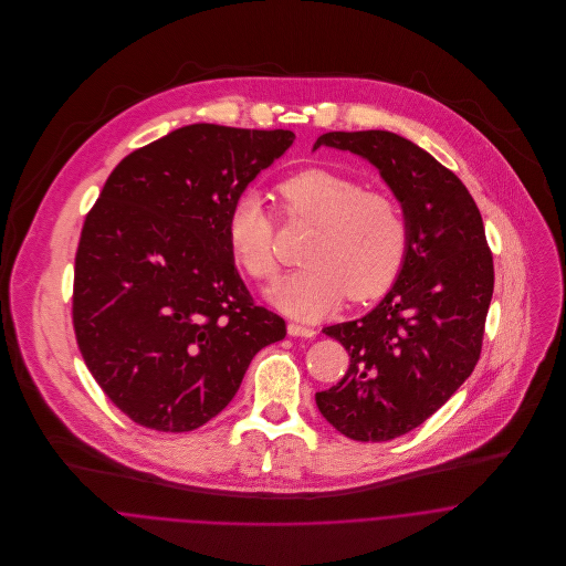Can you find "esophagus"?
Segmentation results:
<instances>
[{
    "mask_svg": "<svg viewBox=\"0 0 566 566\" xmlns=\"http://www.w3.org/2000/svg\"><path fill=\"white\" fill-rule=\"evenodd\" d=\"M287 333L292 337H314L316 331L312 326H305V324L290 323L287 324Z\"/></svg>",
    "mask_w": 566,
    "mask_h": 566,
    "instance_id": "obj_1",
    "label": "esophagus"
}]
</instances>
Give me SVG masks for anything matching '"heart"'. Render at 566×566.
I'll return each instance as SVG.
<instances>
[{"label": "heart", "mask_w": 566, "mask_h": 566, "mask_svg": "<svg viewBox=\"0 0 566 566\" xmlns=\"http://www.w3.org/2000/svg\"><path fill=\"white\" fill-rule=\"evenodd\" d=\"M283 211L316 227L305 248L307 268L281 279L268 298L294 318L314 321L348 296L366 303L381 296L403 268L409 227L403 207L357 178L321 167L303 169L279 185ZM233 259L254 281H272L283 263L276 218L256 193L240 198L227 220Z\"/></svg>", "instance_id": "obj_1"}]
</instances>
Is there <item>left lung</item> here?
<instances>
[{
  "label": "left lung",
  "mask_w": 566,
  "mask_h": 566,
  "mask_svg": "<svg viewBox=\"0 0 566 566\" xmlns=\"http://www.w3.org/2000/svg\"><path fill=\"white\" fill-rule=\"evenodd\" d=\"M321 146L373 163L403 207L409 243L384 301L364 318L323 328L350 357L339 384L316 392L346 438L386 442L422 424L471 377L494 287L482 213L464 182L388 130L326 133Z\"/></svg>",
  "instance_id": "1"
}]
</instances>
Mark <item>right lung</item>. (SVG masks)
Instances as JSON below:
<instances>
[{
  "label": "right lung",
  "instance_id": "obj_1",
  "mask_svg": "<svg viewBox=\"0 0 566 566\" xmlns=\"http://www.w3.org/2000/svg\"><path fill=\"white\" fill-rule=\"evenodd\" d=\"M294 139L182 126L122 159L86 213L74 331L97 386L137 424L202 427L231 403L252 357L285 337V321L245 290L227 220Z\"/></svg>",
  "mask_w": 566,
  "mask_h": 566
}]
</instances>
